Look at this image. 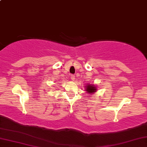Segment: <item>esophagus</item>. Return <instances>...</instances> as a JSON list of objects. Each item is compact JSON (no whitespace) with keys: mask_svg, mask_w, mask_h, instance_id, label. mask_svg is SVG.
<instances>
[{"mask_svg":"<svg viewBox=\"0 0 147 147\" xmlns=\"http://www.w3.org/2000/svg\"><path fill=\"white\" fill-rule=\"evenodd\" d=\"M71 79L72 80H74V79H75V75H74V74H71Z\"/></svg>","mask_w":147,"mask_h":147,"instance_id":"34e87169","label":"esophagus"}]
</instances>
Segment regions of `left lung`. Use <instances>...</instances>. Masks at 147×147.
<instances>
[{
  "mask_svg": "<svg viewBox=\"0 0 147 147\" xmlns=\"http://www.w3.org/2000/svg\"><path fill=\"white\" fill-rule=\"evenodd\" d=\"M96 90V88L95 87H94L93 86H90V85H88L87 86V88H86V91H88L89 93H93V92H95Z\"/></svg>",
  "mask_w": 147,
  "mask_h": 147,
  "instance_id": "left-lung-1",
  "label": "left lung"
}]
</instances>
